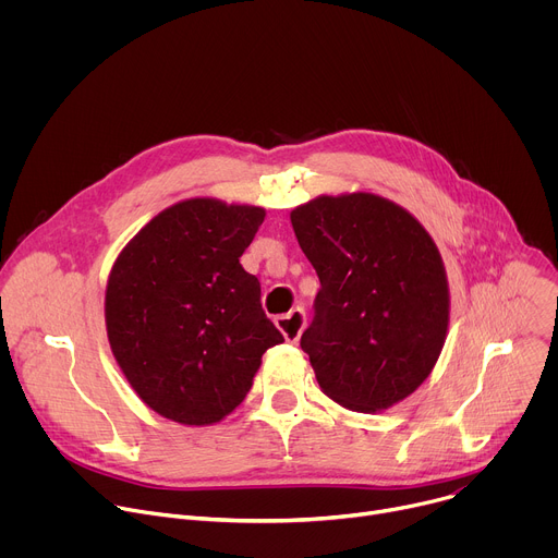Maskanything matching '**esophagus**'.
<instances>
[{
	"mask_svg": "<svg viewBox=\"0 0 558 558\" xmlns=\"http://www.w3.org/2000/svg\"><path fill=\"white\" fill-rule=\"evenodd\" d=\"M276 327L282 331V336L289 340V342H298L304 327H306V313L302 306H295L291 308L289 313L284 315H278L276 317Z\"/></svg>",
	"mask_w": 558,
	"mask_h": 558,
	"instance_id": "1",
	"label": "esophagus"
}]
</instances>
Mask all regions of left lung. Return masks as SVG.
Here are the masks:
<instances>
[{"instance_id":"left-lung-1","label":"left lung","mask_w":558,"mask_h":558,"mask_svg":"<svg viewBox=\"0 0 558 558\" xmlns=\"http://www.w3.org/2000/svg\"><path fill=\"white\" fill-rule=\"evenodd\" d=\"M320 278L300 338L333 402L375 413L430 375L448 331V282L428 231L375 194L320 196L291 211Z\"/></svg>"}]
</instances>
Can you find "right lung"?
I'll use <instances>...</instances> for the list:
<instances>
[{
    "instance_id": "1",
    "label": "right lung",
    "mask_w": 558,
    "mask_h": 558,
    "mask_svg": "<svg viewBox=\"0 0 558 558\" xmlns=\"http://www.w3.org/2000/svg\"><path fill=\"white\" fill-rule=\"evenodd\" d=\"M263 207L192 198L151 218L106 289L112 353L141 400L172 422L216 424L245 400L260 357L284 342L241 265Z\"/></svg>"
}]
</instances>
